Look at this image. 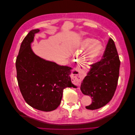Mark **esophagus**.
<instances>
[{
  "instance_id": "esophagus-1",
  "label": "esophagus",
  "mask_w": 135,
  "mask_h": 135,
  "mask_svg": "<svg viewBox=\"0 0 135 135\" xmlns=\"http://www.w3.org/2000/svg\"><path fill=\"white\" fill-rule=\"evenodd\" d=\"M73 80H74V83H76V84H78H78H79V82H78L77 81H76L75 79H73ZM79 85H80V84H79Z\"/></svg>"
}]
</instances>
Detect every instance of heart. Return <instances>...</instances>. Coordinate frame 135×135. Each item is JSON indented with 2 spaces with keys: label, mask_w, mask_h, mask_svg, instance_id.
I'll list each match as a JSON object with an SVG mask.
<instances>
[{
  "label": "heart",
  "mask_w": 135,
  "mask_h": 135,
  "mask_svg": "<svg viewBox=\"0 0 135 135\" xmlns=\"http://www.w3.org/2000/svg\"><path fill=\"white\" fill-rule=\"evenodd\" d=\"M79 49L82 51L87 50L86 58L90 61L97 60L102 55L104 47L102 43L93 38H86L80 42Z\"/></svg>",
  "instance_id": "heart-1"
}]
</instances>
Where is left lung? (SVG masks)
Returning a JSON list of instances; mask_svg holds the SVG:
<instances>
[{"instance_id": "obj_1", "label": "left lung", "mask_w": 135, "mask_h": 135, "mask_svg": "<svg viewBox=\"0 0 135 135\" xmlns=\"http://www.w3.org/2000/svg\"><path fill=\"white\" fill-rule=\"evenodd\" d=\"M103 57L99 62L90 65L81 85L82 93L92 98V103L86 106L88 110L98 109L106 105L112 99L117 88L120 61L112 39H109Z\"/></svg>"}]
</instances>
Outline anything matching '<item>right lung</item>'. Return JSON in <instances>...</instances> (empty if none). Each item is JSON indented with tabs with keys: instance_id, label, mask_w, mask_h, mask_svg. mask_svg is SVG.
<instances>
[{
	"instance_id": "obj_1",
	"label": "right lung",
	"mask_w": 135,
	"mask_h": 135,
	"mask_svg": "<svg viewBox=\"0 0 135 135\" xmlns=\"http://www.w3.org/2000/svg\"><path fill=\"white\" fill-rule=\"evenodd\" d=\"M40 31H30L23 40L16 61L17 79L21 93L30 106L49 112L60 105L64 89L72 87L71 68L61 66L36 55L31 44Z\"/></svg>"
}]
</instances>
